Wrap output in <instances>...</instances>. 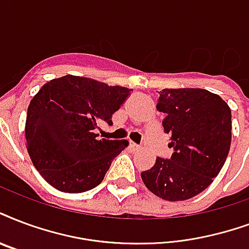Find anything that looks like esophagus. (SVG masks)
<instances>
[{
    "label": "esophagus",
    "mask_w": 249,
    "mask_h": 249,
    "mask_svg": "<svg viewBox=\"0 0 249 249\" xmlns=\"http://www.w3.org/2000/svg\"><path fill=\"white\" fill-rule=\"evenodd\" d=\"M129 146H130V149H133V150L141 149V145H138V143H136V142H130V143H129Z\"/></svg>",
    "instance_id": "obj_1"
}]
</instances>
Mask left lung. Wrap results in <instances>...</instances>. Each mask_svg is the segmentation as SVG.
<instances>
[{
  "instance_id": "1",
  "label": "left lung",
  "mask_w": 249,
  "mask_h": 249,
  "mask_svg": "<svg viewBox=\"0 0 249 249\" xmlns=\"http://www.w3.org/2000/svg\"><path fill=\"white\" fill-rule=\"evenodd\" d=\"M166 113L164 133L174 153L158 157L141 172L149 191L167 201L197 196L212 184L226 162L231 145V111L217 94L202 89H164L157 104Z\"/></svg>"
}]
</instances>
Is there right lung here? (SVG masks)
<instances>
[{"label":"right lung","instance_id":"add662e5","mask_svg":"<svg viewBox=\"0 0 249 249\" xmlns=\"http://www.w3.org/2000/svg\"><path fill=\"white\" fill-rule=\"evenodd\" d=\"M132 91L68 74L47 82L34 96L26 120L28 154L52 187L81 193L102 183L129 142L98 140L95 129L102 121L112 125V115Z\"/></svg>","mask_w":249,"mask_h":249}]
</instances>
